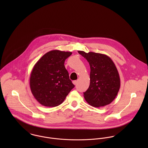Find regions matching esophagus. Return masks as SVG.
I'll return each mask as SVG.
<instances>
[{"instance_id":"34e87169","label":"esophagus","mask_w":148,"mask_h":148,"mask_svg":"<svg viewBox=\"0 0 148 148\" xmlns=\"http://www.w3.org/2000/svg\"><path fill=\"white\" fill-rule=\"evenodd\" d=\"M77 81L76 80H73V82H72V83H73V84L74 85H76L77 84Z\"/></svg>"}]
</instances>
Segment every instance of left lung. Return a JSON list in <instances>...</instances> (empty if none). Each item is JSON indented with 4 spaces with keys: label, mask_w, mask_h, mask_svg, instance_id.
I'll return each instance as SVG.
<instances>
[{
    "label": "left lung",
    "mask_w": 148,
    "mask_h": 148,
    "mask_svg": "<svg viewBox=\"0 0 148 148\" xmlns=\"http://www.w3.org/2000/svg\"><path fill=\"white\" fill-rule=\"evenodd\" d=\"M89 64L90 84L84 92L86 101L90 106L101 107L110 104L117 95L120 79L117 68L107 55L78 51Z\"/></svg>",
    "instance_id": "left-lung-1"
}]
</instances>
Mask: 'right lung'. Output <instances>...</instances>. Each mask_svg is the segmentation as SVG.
Segmentation results:
<instances>
[{
  "label": "right lung",
  "mask_w": 148,
  "mask_h": 148,
  "mask_svg": "<svg viewBox=\"0 0 148 148\" xmlns=\"http://www.w3.org/2000/svg\"><path fill=\"white\" fill-rule=\"evenodd\" d=\"M71 52L52 50L44 54L35 64L29 79L30 88L35 99L42 106L60 105L75 87L64 66Z\"/></svg>",
  "instance_id": "add662e5"
}]
</instances>
